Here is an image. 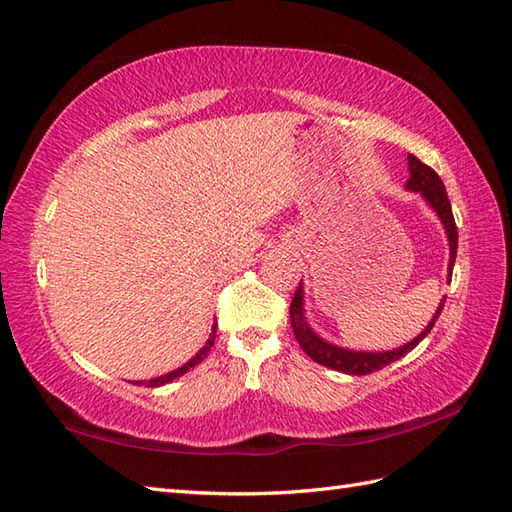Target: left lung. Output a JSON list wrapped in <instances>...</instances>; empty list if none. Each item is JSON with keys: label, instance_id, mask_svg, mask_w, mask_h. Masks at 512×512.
<instances>
[{"label": "left lung", "instance_id": "1", "mask_svg": "<svg viewBox=\"0 0 512 512\" xmlns=\"http://www.w3.org/2000/svg\"><path fill=\"white\" fill-rule=\"evenodd\" d=\"M407 160H410V175H412L410 181H407V188L423 192V197L429 201V206L438 212V217H440L442 225H445V230H447L449 249H451V254H449V274H451L453 263H456V254H458V227H456V219H453L451 203H449V197H447L445 184H442V179L438 177L436 170L420 162L418 157L410 155V157H407ZM442 306H445V300L440 302L438 311L434 315V320L429 322V326L414 339V342L405 344L403 348L390 350V352H350V350L326 344L324 339L317 337L311 331V328L306 326V322H304V313H302V285H298V289H295V293H293L291 306H289V315H291V326H293L295 339H298L300 348L315 363H320V366H326V368L339 370V372H346V374H355V377H363V374L377 372V370H381L385 366H390L392 361L401 359L412 348H416V344L420 342V339H423L431 331V328H434V322L438 320Z\"/></svg>", "mask_w": 512, "mask_h": 512}]
</instances>
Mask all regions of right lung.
<instances>
[{"mask_svg": "<svg viewBox=\"0 0 512 512\" xmlns=\"http://www.w3.org/2000/svg\"><path fill=\"white\" fill-rule=\"evenodd\" d=\"M214 337H217V324L212 326V333H210V339L206 342V346H203L195 357H192L188 363H184V366L181 368H177V370H173V372H168V374H164V377H157V379H151L149 383H146V388H157V385H164V383H168V381H173V379H177V377H181V374H186L190 368H195L197 363H201L203 359L208 357V352H210V348L214 346Z\"/></svg>", "mask_w": 512, "mask_h": 512, "instance_id": "add662e5", "label": "right lung"}]
</instances>
